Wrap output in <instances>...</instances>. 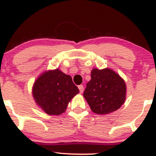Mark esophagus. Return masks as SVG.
<instances>
[{
	"mask_svg": "<svg viewBox=\"0 0 156 156\" xmlns=\"http://www.w3.org/2000/svg\"><path fill=\"white\" fill-rule=\"evenodd\" d=\"M78 89H79V91H80V93H83V86L82 85H80L78 86Z\"/></svg>",
	"mask_w": 156,
	"mask_h": 156,
	"instance_id": "obj_1",
	"label": "esophagus"
}]
</instances>
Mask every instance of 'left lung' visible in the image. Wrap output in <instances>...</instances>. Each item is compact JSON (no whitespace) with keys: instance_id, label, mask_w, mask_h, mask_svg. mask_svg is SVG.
<instances>
[{"instance_id":"left-lung-1","label":"left lung","mask_w":156,"mask_h":156,"mask_svg":"<svg viewBox=\"0 0 156 156\" xmlns=\"http://www.w3.org/2000/svg\"><path fill=\"white\" fill-rule=\"evenodd\" d=\"M126 91L125 80L118 73L109 68H94L83 97L93 112L104 115L115 112L124 104Z\"/></svg>"}]
</instances>
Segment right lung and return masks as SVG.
I'll return each instance as SVG.
<instances>
[{"mask_svg": "<svg viewBox=\"0 0 156 156\" xmlns=\"http://www.w3.org/2000/svg\"><path fill=\"white\" fill-rule=\"evenodd\" d=\"M79 93L70 76L59 69L44 71L36 79L32 87L35 103L49 115H60L68 103Z\"/></svg>", "mask_w": 156, "mask_h": 156, "instance_id": "right-lung-1", "label": "right lung"}]
</instances>
